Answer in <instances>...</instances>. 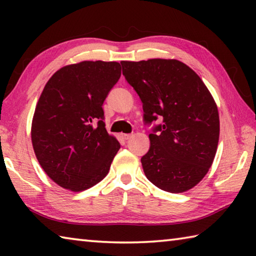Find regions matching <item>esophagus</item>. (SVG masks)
<instances>
[{"label":"esophagus","mask_w":256,"mask_h":256,"mask_svg":"<svg viewBox=\"0 0 256 256\" xmlns=\"http://www.w3.org/2000/svg\"><path fill=\"white\" fill-rule=\"evenodd\" d=\"M132 138V134H122L123 140H130Z\"/></svg>","instance_id":"obj_1"}]
</instances>
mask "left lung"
<instances>
[{
  "label": "left lung",
  "instance_id": "8db88e82",
  "mask_svg": "<svg viewBox=\"0 0 256 256\" xmlns=\"http://www.w3.org/2000/svg\"><path fill=\"white\" fill-rule=\"evenodd\" d=\"M123 76L144 104V120L162 124L149 134L141 158L151 183L183 193L200 183L214 162L219 141V114L214 97L192 68L177 60L120 62Z\"/></svg>",
  "mask_w": 256,
  "mask_h": 256
}]
</instances>
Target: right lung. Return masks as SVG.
<instances>
[{
	"label": "right lung",
	"instance_id": "add662e5",
	"mask_svg": "<svg viewBox=\"0 0 256 256\" xmlns=\"http://www.w3.org/2000/svg\"><path fill=\"white\" fill-rule=\"evenodd\" d=\"M120 70L118 62L84 60L47 81L34 110L32 142L42 168L60 188L80 192L110 172L120 144L106 131L102 104Z\"/></svg>",
	"mask_w": 256,
	"mask_h": 256
}]
</instances>
